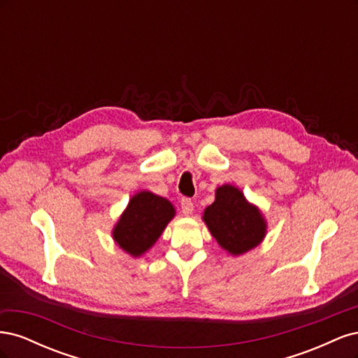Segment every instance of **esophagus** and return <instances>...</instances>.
<instances>
[{
  "label": "esophagus",
  "instance_id": "1",
  "mask_svg": "<svg viewBox=\"0 0 358 358\" xmlns=\"http://www.w3.org/2000/svg\"><path fill=\"white\" fill-rule=\"evenodd\" d=\"M180 209H182V213L189 216L194 210V203L191 199H182L180 200Z\"/></svg>",
  "mask_w": 358,
  "mask_h": 358
}]
</instances>
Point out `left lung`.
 I'll use <instances>...</instances> for the list:
<instances>
[{"label":"left lung","instance_id":"left-lung-1","mask_svg":"<svg viewBox=\"0 0 358 358\" xmlns=\"http://www.w3.org/2000/svg\"><path fill=\"white\" fill-rule=\"evenodd\" d=\"M203 220L216 242L233 255H241L255 248L266 234L262 213L231 185L216 189V199L204 210Z\"/></svg>","mask_w":358,"mask_h":358}]
</instances>
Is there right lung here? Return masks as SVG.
Returning a JSON list of instances; mask_svg holds the SVG:
<instances>
[{"mask_svg":"<svg viewBox=\"0 0 358 358\" xmlns=\"http://www.w3.org/2000/svg\"><path fill=\"white\" fill-rule=\"evenodd\" d=\"M175 215L167 199L152 192H138L113 230V239L129 255L138 257L152 246Z\"/></svg>","mask_w":358,"mask_h":358,"instance_id":"1","label":"right lung"}]
</instances>
